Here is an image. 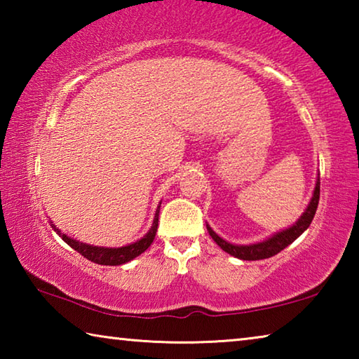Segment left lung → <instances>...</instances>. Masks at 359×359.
<instances>
[{"mask_svg":"<svg viewBox=\"0 0 359 359\" xmlns=\"http://www.w3.org/2000/svg\"><path fill=\"white\" fill-rule=\"evenodd\" d=\"M318 201H320V177L317 179V185H315V191L312 196V201L309 204V208L304 212L302 217L296 222L293 226L280 231L276 236H272L271 239H267L264 242H259V244H253V245H233L229 242L223 241L220 236H217L212 228L208 224V231L212 236L218 245H220L224 252L233 255L236 258L241 259H247V261H257V259H264V258H271L277 255L278 252H282L285 247H288L291 242H294L299 236L306 231L313 220L315 212H317L318 208Z\"/></svg>","mask_w":359,"mask_h":359,"instance_id":"obj_1","label":"left lung"}]
</instances>
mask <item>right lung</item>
Wrapping results in <instances>:
<instances>
[{
    "label": "right lung",
    "instance_id": "obj_1",
    "mask_svg": "<svg viewBox=\"0 0 359 359\" xmlns=\"http://www.w3.org/2000/svg\"><path fill=\"white\" fill-rule=\"evenodd\" d=\"M158 214H160V208L156 209L155 220H154V224H151L150 231L144 236L141 241H137L131 245L120 247V248H104V247H93V245L82 244V242H77L74 239L68 238L66 234L60 233V231L53 226V224H52V228L57 231V233L60 234V238H62L66 244H68L71 248H74L76 252L81 253L83 258H87L90 261H93V263L102 264V266H118V264L128 263V261L139 257V255L144 253L150 247V244L155 239V234L158 229Z\"/></svg>",
    "mask_w": 359,
    "mask_h": 359
}]
</instances>
